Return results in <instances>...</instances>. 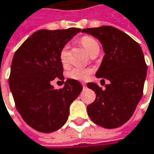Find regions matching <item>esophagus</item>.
I'll list each match as a JSON object with an SVG mask.
<instances>
[{"label": "esophagus", "mask_w": 154, "mask_h": 154, "mask_svg": "<svg viewBox=\"0 0 154 154\" xmlns=\"http://www.w3.org/2000/svg\"><path fill=\"white\" fill-rule=\"evenodd\" d=\"M82 85H83V88H86V84L85 83H82Z\"/></svg>", "instance_id": "obj_1"}]
</instances>
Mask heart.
I'll return each mask as SVG.
<instances>
[{
  "label": "heart",
  "mask_w": 154,
  "mask_h": 154,
  "mask_svg": "<svg viewBox=\"0 0 154 154\" xmlns=\"http://www.w3.org/2000/svg\"><path fill=\"white\" fill-rule=\"evenodd\" d=\"M80 43L82 46L85 48L87 53L91 55L93 53L100 51V45L98 41L90 36H84L80 39ZM60 61L63 64V67H67L69 65V46L65 45L63 46L60 54H59ZM91 74V69H85V68H73L68 71V76L78 81H85Z\"/></svg>",
  "instance_id": "1"
}]
</instances>
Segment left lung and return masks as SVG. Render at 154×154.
Here are the masks:
<instances>
[{
    "mask_svg": "<svg viewBox=\"0 0 154 154\" xmlns=\"http://www.w3.org/2000/svg\"><path fill=\"white\" fill-rule=\"evenodd\" d=\"M82 32L101 42L105 56L96 77L110 82L105 90L95 83L87 84L96 93L95 100L87 106L89 117L106 129L118 128L132 116L143 95L147 71L143 51L132 38L113 26Z\"/></svg>",
    "mask_w": 154,
    "mask_h": 154,
    "instance_id": "left-lung-1",
    "label": "left lung"
}]
</instances>
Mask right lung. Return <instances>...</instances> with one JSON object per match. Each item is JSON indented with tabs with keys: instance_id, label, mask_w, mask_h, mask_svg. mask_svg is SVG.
I'll use <instances>...</instances> for the list:
<instances>
[{
	"instance_id": "add662e5",
	"label": "right lung",
	"mask_w": 154,
	"mask_h": 154,
	"mask_svg": "<svg viewBox=\"0 0 154 154\" xmlns=\"http://www.w3.org/2000/svg\"><path fill=\"white\" fill-rule=\"evenodd\" d=\"M80 31L39 30L14 54L8 84L15 105L23 121L39 132L60 129L68 119L69 106L83 89L77 80L70 78L58 90L51 85L54 78L63 81L60 51Z\"/></svg>"
}]
</instances>
